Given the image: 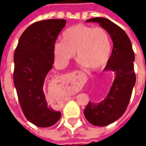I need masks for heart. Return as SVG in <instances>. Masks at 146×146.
<instances>
[{
    "instance_id": "heart-1",
    "label": "heart",
    "mask_w": 146,
    "mask_h": 146,
    "mask_svg": "<svg viewBox=\"0 0 146 146\" xmlns=\"http://www.w3.org/2000/svg\"><path fill=\"white\" fill-rule=\"evenodd\" d=\"M111 50L107 31L85 24L69 27L62 33V40H58L53 46L54 58L61 66H66L76 51L80 65L95 70L106 66Z\"/></svg>"
}]
</instances>
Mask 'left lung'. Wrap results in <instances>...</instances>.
<instances>
[{"instance_id": "left-lung-1", "label": "left lung", "mask_w": 146, "mask_h": 146, "mask_svg": "<svg viewBox=\"0 0 146 146\" xmlns=\"http://www.w3.org/2000/svg\"><path fill=\"white\" fill-rule=\"evenodd\" d=\"M88 23H98L107 31L113 42V48L104 70L115 74L106 97L98 103L89 102L84 114L95 126H107L121 117L129 104L136 76L134 70L135 53L131 42L124 30L106 18H92Z\"/></svg>"}]
</instances>
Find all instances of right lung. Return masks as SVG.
<instances>
[{
    "instance_id": "obj_1",
    "label": "right lung",
    "mask_w": 146,
    "mask_h": 146,
    "mask_svg": "<svg viewBox=\"0 0 146 146\" xmlns=\"http://www.w3.org/2000/svg\"><path fill=\"white\" fill-rule=\"evenodd\" d=\"M65 19L34 23L21 35L14 54V84L24 115L40 127L54 125L61 113L48 106L44 83L54 63V46Z\"/></svg>"
}]
</instances>
